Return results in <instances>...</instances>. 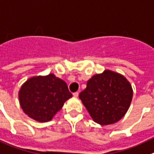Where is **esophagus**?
Masks as SVG:
<instances>
[{"label": "esophagus", "instance_id": "34e87169", "mask_svg": "<svg viewBox=\"0 0 154 154\" xmlns=\"http://www.w3.org/2000/svg\"><path fill=\"white\" fill-rule=\"evenodd\" d=\"M78 94H79L78 92H74V93L73 94V97H78Z\"/></svg>", "mask_w": 154, "mask_h": 154}]
</instances>
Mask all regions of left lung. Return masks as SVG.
Masks as SVG:
<instances>
[{
  "label": "left lung",
  "mask_w": 154,
  "mask_h": 154,
  "mask_svg": "<svg viewBox=\"0 0 154 154\" xmlns=\"http://www.w3.org/2000/svg\"><path fill=\"white\" fill-rule=\"evenodd\" d=\"M133 95L130 83L123 75L105 69L88 80L79 97L92 119L107 125L116 123L125 116Z\"/></svg>",
  "instance_id": "1"
}]
</instances>
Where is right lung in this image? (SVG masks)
Segmentation results:
<instances>
[{"mask_svg":"<svg viewBox=\"0 0 154 154\" xmlns=\"http://www.w3.org/2000/svg\"><path fill=\"white\" fill-rule=\"evenodd\" d=\"M72 96L66 83L53 73L31 77L21 85L18 91L23 112L40 122L52 120Z\"/></svg>","mask_w":154,"mask_h":154,"instance_id":"obj_1","label":"right lung"}]
</instances>
